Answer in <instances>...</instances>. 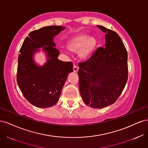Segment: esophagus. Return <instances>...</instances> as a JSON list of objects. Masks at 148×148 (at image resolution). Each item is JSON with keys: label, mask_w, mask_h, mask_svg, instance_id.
I'll use <instances>...</instances> for the list:
<instances>
[{"label": "esophagus", "mask_w": 148, "mask_h": 148, "mask_svg": "<svg viewBox=\"0 0 148 148\" xmlns=\"http://www.w3.org/2000/svg\"><path fill=\"white\" fill-rule=\"evenodd\" d=\"M78 70V66L77 65H73V71H75V72H77Z\"/></svg>", "instance_id": "34e87169"}]
</instances>
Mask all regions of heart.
I'll use <instances>...</instances> for the list:
<instances>
[{
  "label": "heart",
  "mask_w": 148,
  "mask_h": 148,
  "mask_svg": "<svg viewBox=\"0 0 148 148\" xmlns=\"http://www.w3.org/2000/svg\"><path fill=\"white\" fill-rule=\"evenodd\" d=\"M96 45L97 40L94 36L79 34L69 40L67 48L72 52L79 51V57L82 59H86L91 55Z\"/></svg>",
  "instance_id": "b5f03b06"
}]
</instances>
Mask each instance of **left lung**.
<instances>
[{
  "label": "left lung",
  "instance_id": "8db88e82",
  "mask_svg": "<svg viewBox=\"0 0 148 148\" xmlns=\"http://www.w3.org/2000/svg\"><path fill=\"white\" fill-rule=\"evenodd\" d=\"M105 36L87 60L78 63L79 89L84 102L101 109L112 104L122 94L128 79V54L122 39L114 31L97 26Z\"/></svg>",
  "mask_w": 148,
  "mask_h": 148
}]
</instances>
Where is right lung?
Returning a JSON list of instances; mask_svg holds the SVG:
<instances>
[{
	"label": "right lung",
	"instance_id": "right-lung-1",
	"mask_svg": "<svg viewBox=\"0 0 148 148\" xmlns=\"http://www.w3.org/2000/svg\"><path fill=\"white\" fill-rule=\"evenodd\" d=\"M61 26H45L31 31L22 44L18 59L16 81L25 97L31 104L40 108L55 105L59 99L67 77L72 72L73 64L57 59L59 51L53 38L64 31ZM43 47L49 58L43 66L34 64L32 56Z\"/></svg>",
	"mask_w": 148,
	"mask_h": 148
}]
</instances>
